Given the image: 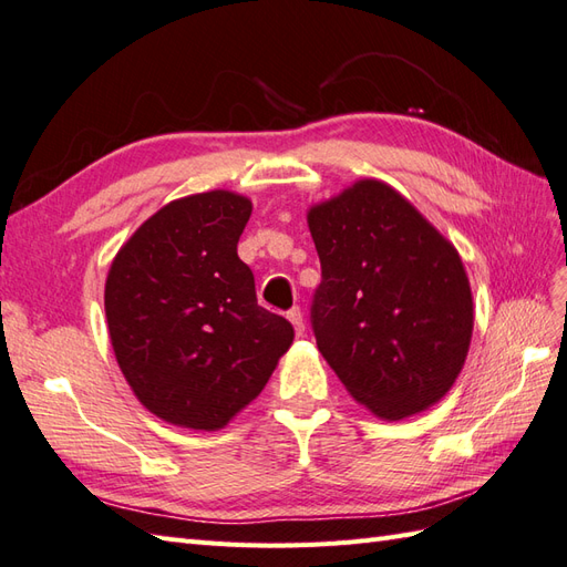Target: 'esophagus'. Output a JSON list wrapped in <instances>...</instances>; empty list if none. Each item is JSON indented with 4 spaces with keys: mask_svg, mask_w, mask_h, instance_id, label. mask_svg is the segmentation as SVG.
Segmentation results:
<instances>
[{
    "mask_svg": "<svg viewBox=\"0 0 567 567\" xmlns=\"http://www.w3.org/2000/svg\"><path fill=\"white\" fill-rule=\"evenodd\" d=\"M287 321L295 326L297 336H301V332H303V313H301V309H299V307H292V309L287 311Z\"/></svg>",
    "mask_w": 567,
    "mask_h": 567,
    "instance_id": "1",
    "label": "esophagus"
}]
</instances>
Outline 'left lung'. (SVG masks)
<instances>
[{"instance_id": "left-lung-1", "label": "left lung", "mask_w": 567, "mask_h": 567, "mask_svg": "<svg viewBox=\"0 0 567 567\" xmlns=\"http://www.w3.org/2000/svg\"><path fill=\"white\" fill-rule=\"evenodd\" d=\"M321 258L316 344L350 395L404 419L455 383L472 340V289L455 246L410 200L364 179L311 208Z\"/></svg>"}]
</instances>
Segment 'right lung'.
<instances>
[{"mask_svg": "<svg viewBox=\"0 0 567 567\" xmlns=\"http://www.w3.org/2000/svg\"><path fill=\"white\" fill-rule=\"evenodd\" d=\"M251 200L208 192L172 200L114 258L110 340L136 398L186 429L225 426L266 388L292 344L287 318L256 299L237 256Z\"/></svg>", "mask_w": 567, "mask_h": 567, "instance_id": "obj_1", "label": "right lung"}]
</instances>
